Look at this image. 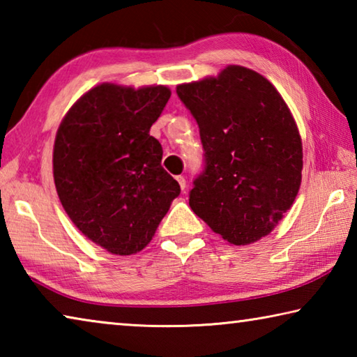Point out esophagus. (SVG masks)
<instances>
[{"mask_svg":"<svg viewBox=\"0 0 357 357\" xmlns=\"http://www.w3.org/2000/svg\"><path fill=\"white\" fill-rule=\"evenodd\" d=\"M178 184L181 187V190H185V178L184 176H176Z\"/></svg>","mask_w":357,"mask_h":357,"instance_id":"obj_1","label":"esophagus"}]
</instances>
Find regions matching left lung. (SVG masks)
Listing matches in <instances>:
<instances>
[{"mask_svg":"<svg viewBox=\"0 0 357 357\" xmlns=\"http://www.w3.org/2000/svg\"><path fill=\"white\" fill-rule=\"evenodd\" d=\"M176 93L204 149L192 211L229 244L255 243L273 231L301 187L302 143L291 112L273 83L243 66L179 84Z\"/></svg>","mask_w":357,"mask_h":357,"instance_id":"left-lung-1","label":"left lung"}]
</instances>
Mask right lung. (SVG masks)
Listing matches in <instances>:
<instances>
[{
	"label": "right lung",
	"mask_w": 357,
	"mask_h": 357,
	"mask_svg": "<svg viewBox=\"0 0 357 357\" xmlns=\"http://www.w3.org/2000/svg\"><path fill=\"white\" fill-rule=\"evenodd\" d=\"M170 96L162 84L102 83L72 105L56 132L59 202L84 236L114 255L143 250L181 193L149 135Z\"/></svg>",
	"instance_id": "right-lung-1"
}]
</instances>
